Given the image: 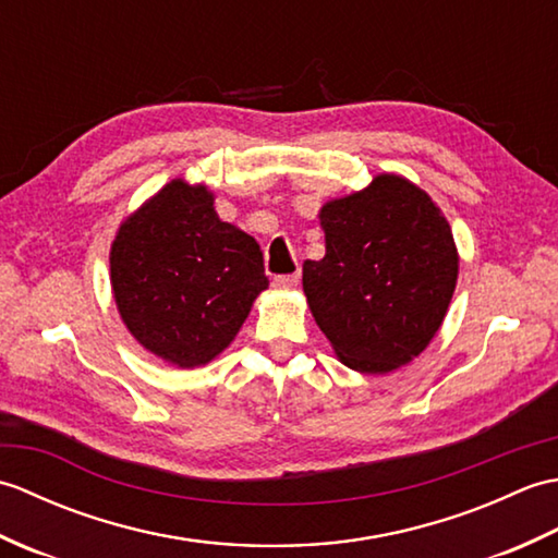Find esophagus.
Listing matches in <instances>:
<instances>
[{
  "instance_id": "esophagus-1",
  "label": "esophagus",
  "mask_w": 558,
  "mask_h": 558,
  "mask_svg": "<svg viewBox=\"0 0 558 558\" xmlns=\"http://www.w3.org/2000/svg\"><path fill=\"white\" fill-rule=\"evenodd\" d=\"M298 282H300L298 272H294V276H278L276 280H272V288H278V290H294V288H298Z\"/></svg>"
}]
</instances>
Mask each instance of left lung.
<instances>
[{
  "label": "left lung",
  "instance_id": "obj_1",
  "mask_svg": "<svg viewBox=\"0 0 558 558\" xmlns=\"http://www.w3.org/2000/svg\"><path fill=\"white\" fill-rule=\"evenodd\" d=\"M326 256L302 288L336 357L360 374L410 364L441 328L458 282V246L436 201L393 172L318 210Z\"/></svg>",
  "mask_w": 558,
  "mask_h": 558
}]
</instances>
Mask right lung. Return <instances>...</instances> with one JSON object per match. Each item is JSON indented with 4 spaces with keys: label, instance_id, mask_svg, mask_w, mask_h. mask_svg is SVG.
<instances>
[{
    "label": "right lung",
    "instance_id": "add662e5",
    "mask_svg": "<svg viewBox=\"0 0 558 558\" xmlns=\"http://www.w3.org/2000/svg\"><path fill=\"white\" fill-rule=\"evenodd\" d=\"M213 204L206 184L177 177L122 220L110 246L126 330L177 369L216 360L268 288L260 246Z\"/></svg>",
    "mask_w": 558,
    "mask_h": 558
}]
</instances>
